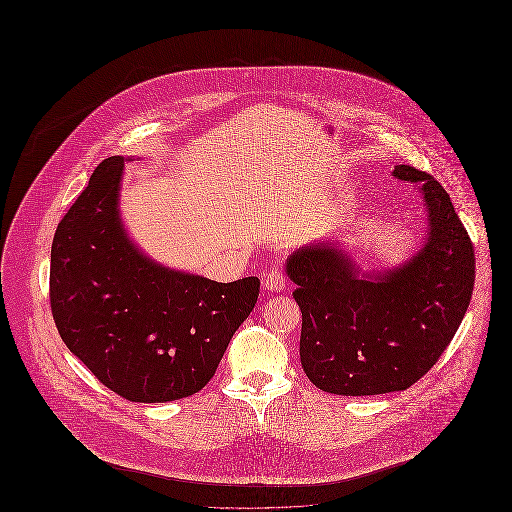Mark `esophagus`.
Returning <instances> with one entry per match:
<instances>
[{"label": "esophagus", "mask_w": 512, "mask_h": 512, "mask_svg": "<svg viewBox=\"0 0 512 512\" xmlns=\"http://www.w3.org/2000/svg\"><path fill=\"white\" fill-rule=\"evenodd\" d=\"M286 284H288V278L282 272V268H270V272L265 276V290L272 293L282 292L286 288Z\"/></svg>", "instance_id": "esophagus-1"}]
</instances>
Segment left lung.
I'll return each mask as SVG.
<instances>
[{
    "mask_svg": "<svg viewBox=\"0 0 512 512\" xmlns=\"http://www.w3.org/2000/svg\"><path fill=\"white\" fill-rule=\"evenodd\" d=\"M393 176L420 184L430 232L424 247L386 274H361L338 245L313 244L286 263L301 309L299 355L318 390L378 395L411 388L453 340L468 309L474 247L443 186L428 172L397 165Z\"/></svg>",
    "mask_w": 512,
    "mask_h": 512,
    "instance_id": "left-lung-1",
    "label": "left lung"
}]
</instances>
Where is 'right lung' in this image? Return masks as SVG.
<instances>
[{"label":"right lung","instance_id":"1","mask_svg":"<svg viewBox=\"0 0 512 512\" xmlns=\"http://www.w3.org/2000/svg\"><path fill=\"white\" fill-rule=\"evenodd\" d=\"M124 157L101 161L57 224L49 303L61 340L128 401L194 395L253 311L259 278L220 284L147 259L119 217Z\"/></svg>","mask_w":512,"mask_h":512}]
</instances>
